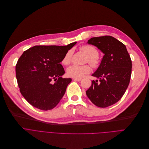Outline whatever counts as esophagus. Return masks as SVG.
<instances>
[{
  "instance_id": "obj_1",
  "label": "esophagus",
  "mask_w": 149,
  "mask_h": 149,
  "mask_svg": "<svg viewBox=\"0 0 149 149\" xmlns=\"http://www.w3.org/2000/svg\"><path fill=\"white\" fill-rule=\"evenodd\" d=\"M82 79L81 78H73V80L75 81H77V82H79L81 81Z\"/></svg>"
}]
</instances>
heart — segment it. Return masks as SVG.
<instances>
[{"instance_id": "1", "label": "heart", "mask_w": 149, "mask_h": 149, "mask_svg": "<svg viewBox=\"0 0 149 149\" xmlns=\"http://www.w3.org/2000/svg\"><path fill=\"white\" fill-rule=\"evenodd\" d=\"M80 50L87 56L86 63H88L94 68H97L100 64L99 59V52L95 47L91 45H83L79 48ZM72 55V50H68L64 55L62 63L65 65H68L71 62V58ZM91 71V68L90 65L86 64L84 65H73L67 68V74L69 76L74 78H81L85 74H89Z\"/></svg>"}]
</instances>
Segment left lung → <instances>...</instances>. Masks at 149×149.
<instances>
[{
    "label": "left lung",
    "instance_id": "1",
    "mask_svg": "<svg viewBox=\"0 0 149 149\" xmlns=\"http://www.w3.org/2000/svg\"><path fill=\"white\" fill-rule=\"evenodd\" d=\"M88 43L100 49L104 56L92 76L99 79L92 81L86 91L95 106L106 108L117 103L127 88L132 73V61L123 43L109 36L91 38Z\"/></svg>",
    "mask_w": 149,
    "mask_h": 149
}]
</instances>
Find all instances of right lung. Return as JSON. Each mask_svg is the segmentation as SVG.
Instances as JSON below:
<instances>
[{"instance_id": "obj_1", "label": "right lung", "mask_w": 149, "mask_h": 149, "mask_svg": "<svg viewBox=\"0 0 149 149\" xmlns=\"http://www.w3.org/2000/svg\"><path fill=\"white\" fill-rule=\"evenodd\" d=\"M76 44L35 46L19 58L15 65L17 84L22 95L31 105L47 111L54 108L63 98L72 79L61 77L65 71L60 63Z\"/></svg>"}]
</instances>
